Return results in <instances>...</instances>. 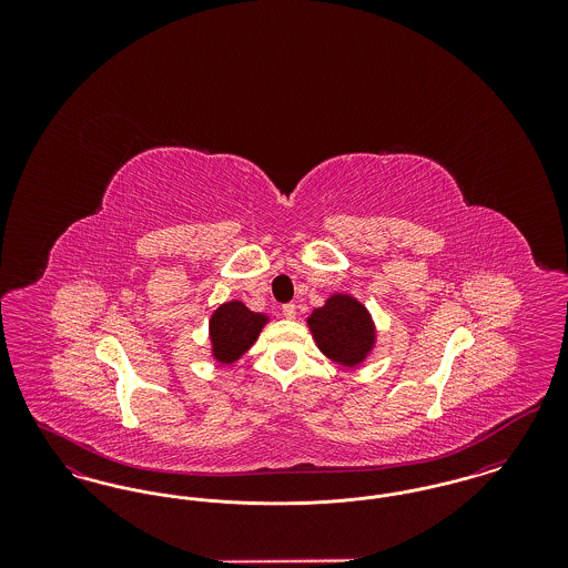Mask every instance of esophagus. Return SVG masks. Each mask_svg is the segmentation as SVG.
Here are the masks:
<instances>
[{
    "label": "esophagus",
    "instance_id": "obj_1",
    "mask_svg": "<svg viewBox=\"0 0 568 568\" xmlns=\"http://www.w3.org/2000/svg\"><path fill=\"white\" fill-rule=\"evenodd\" d=\"M281 311H283V317H285V320H294V317H296V304H292V302H290V304H283Z\"/></svg>",
    "mask_w": 568,
    "mask_h": 568
}]
</instances>
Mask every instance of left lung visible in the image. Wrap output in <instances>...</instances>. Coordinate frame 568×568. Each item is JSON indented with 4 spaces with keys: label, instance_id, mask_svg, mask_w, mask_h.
<instances>
[{
    "label": "left lung",
    "instance_id": "obj_1",
    "mask_svg": "<svg viewBox=\"0 0 568 568\" xmlns=\"http://www.w3.org/2000/svg\"><path fill=\"white\" fill-rule=\"evenodd\" d=\"M317 347L332 362L357 366L375 347V324L362 302L347 294H334L306 320Z\"/></svg>",
    "mask_w": 568,
    "mask_h": 568
}]
</instances>
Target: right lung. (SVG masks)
Segmentation results:
<instances>
[{
  "label": "right lung",
  "instance_id": "1",
  "mask_svg": "<svg viewBox=\"0 0 568 568\" xmlns=\"http://www.w3.org/2000/svg\"><path fill=\"white\" fill-rule=\"evenodd\" d=\"M266 324V315L248 311L239 300L221 304L209 322L213 357L219 364H234L251 349Z\"/></svg>",
  "mask_w": 568,
  "mask_h": 568
}]
</instances>
